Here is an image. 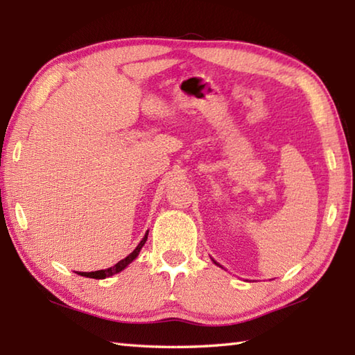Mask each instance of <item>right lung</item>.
I'll use <instances>...</instances> for the list:
<instances>
[{
    "mask_svg": "<svg viewBox=\"0 0 355 355\" xmlns=\"http://www.w3.org/2000/svg\"><path fill=\"white\" fill-rule=\"evenodd\" d=\"M146 239H148V232L145 233V236H143V239L140 241L139 243V245L135 247V250L132 252V253H130L126 256L125 259H122V261H119L116 266H112V267H110V268H107V270H97V271H88V273H82V271H79L78 275H80V276H85V277H93V279H105V277H110V276H112V275H117V273H120V271L122 270H125L128 266H130V263L137 258L139 256V253H140V250H141V247L145 245V243H146Z\"/></svg>",
    "mask_w": 355,
    "mask_h": 355,
    "instance_id": "1",
    "label": "right lung"
}]
</instances>
